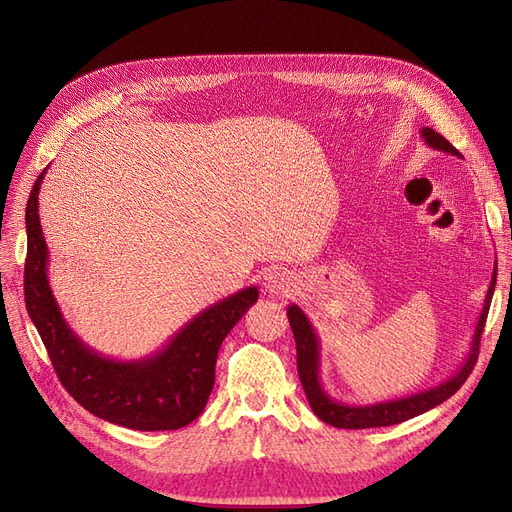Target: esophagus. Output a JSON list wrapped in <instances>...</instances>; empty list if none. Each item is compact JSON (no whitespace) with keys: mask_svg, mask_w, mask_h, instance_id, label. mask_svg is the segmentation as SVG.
Instances as JSON below:
<instances>
[{"mask_svg":"<svg viewBox=\"0 0 512 512\" xmlns=\"http://www.w3.org/2000/svg\"><path fill=\"white\" fill-rule=\"evenodd\" d=\"M262 286L271 294H288L294 288V275L284 267H273L269 273H265Z\"/></svg>","mask_w":512,"mask_h":512,"instance_id":"34e87169","label":"esophagus"}]
</instances>
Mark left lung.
I'll use <instances>...</instances> for the list:
<instances>
[{"label":"left lung","mask_w":512,"mask_h":512,"mask_svg":"<svg viewBox=\"0 0 512 512\" xmlns=\"http://www.w3.org/2000/svg\"><path fill=\"white\" fill-rule=\"evenodd\" d=\"M423 141L436 151L451 153V156H461V153L446 141L442 134L431 128H421ZM495 275H498V262L493 265V275H491V284L485 297L483 312L478 316L476 329L472 335V344L470 352L466 359H463L461 367L455 371L451 378H446L438 386H431V389L418 391L406 397H397V399H386L378 401V404H367V406H350L342 404V401L333 399L320 382V339L312 327V322L305 316L303 309L299 305H288V322L294 335V344H297V369H299V378L303 384V391L307 395L309 406H312L314 414L320 418V421L329 423L339 429H367V427H389L404 423L408 418H414L418 414H423L431 408L440 406L442 401H446L451 395H455L461 384L468 380L472 374V369L476 365V356L480 348V335H483L485 329V320L489 314V305L491 297L495 290Z\"/></svg>","instance_id":"left-lung-1"}]
</instances>
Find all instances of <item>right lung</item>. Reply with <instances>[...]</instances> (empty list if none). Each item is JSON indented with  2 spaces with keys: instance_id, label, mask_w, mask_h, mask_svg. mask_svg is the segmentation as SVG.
Listing matches in <instances>:
<instances>
[{
  "instance_id": "add662e5",
  "label": "right lung",
  "mask_w": 512,
  "mask_h": 512,
  "mask_svg": "<svg viewBox=\"0 0 512 512\" xmlns=\"http://www.w3.org/2000/svg\"><path fill=\"white\" fill-rule=\"evenodd\" d=\"M46 168L38 175L25 209V305L57 378L85 410L108 423L138 431L190 425L207 406L224 337L258 301V288L247 286L209 305L156 354L138 361L102 356L70 329L49 284V247L38 215Z\"/></svg>"
}]
</instances>
